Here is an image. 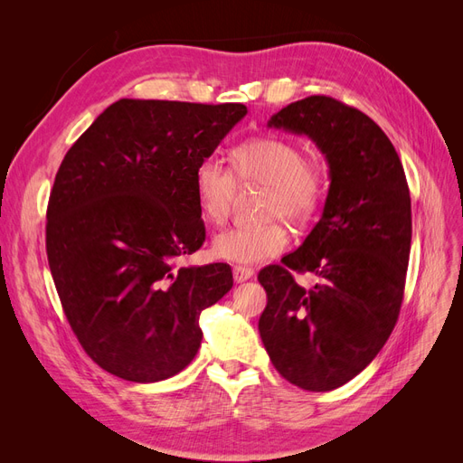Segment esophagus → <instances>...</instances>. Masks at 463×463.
Returning a JSON list of instances; mask_svg holds the SVG:
<instances>
[{
    "label": "esophagus",
    "mask_w": 463,
    "mask_h": 463,
    "mask_svg": "<svg viewBox=\"0 0 463 463\" xmlns=\"http://www.w3.org/2000/svg\"><path fill=\"white\" fill-rule=\"evenodd\" d=\"M253 269H249V266H233V279L237 284H241V282H247L249 278H253Z\"/></svg>",
    "instance_id": "1"
}]
</instances>
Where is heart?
<instances>
[{
	"label": "heart",
	"instance_id": "b5f03b06",
	"mask_svg": "<svg viewBox=\"0 0 463 463\" xmlns=\"http://www.w3.org/2000/svg\"><path fill=\"white\" fill-rule=\"evenodd\" d=\"M237 180L241 187H264V216L303 223L311 220L326 193V170L318 158L303 156L298 143L282 137L249 138L233 150L232 172L214 158L203 160L193 175L203 218L222 223L230 216ZM289 235L279 222L233 226L213 241V255L228 262L253 264L284 253Z\"/></svg>",
	"mask_w": 463,
	"mask_h": 463
}]
</instances>
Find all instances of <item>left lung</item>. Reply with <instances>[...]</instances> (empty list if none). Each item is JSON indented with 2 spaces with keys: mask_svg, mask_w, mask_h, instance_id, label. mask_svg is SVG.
Here are the masks:
<instances>
[{
  "mask_svg": "<svg viewBox=\"0 0 463 463\" xmlns=\"http://www.w3.org/2000/svg\"><path fill=\"white\" fill-rule=\"evenodd\" d=\"M269 128L307 135L328 162L322 216L301 247L259 272L266 309L259 332L288 383L328 392L352 381L396 326L411 249V199L398 152L363 111L309 96ZM311 271L309 290L292 279Z\"/></svg>",
  "mask_w": 463,
  "mask_h": 463,
  "instance_id": "8db88e82",
  "label": "left lung"
}]
</instances>
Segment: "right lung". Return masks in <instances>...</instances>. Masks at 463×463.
Returning <instances> with one entry per match:
<instances>
[{
    "label": "right lung",
    "instance_id": "obj_1",
    "mask_svg": "<svg viewBox=\"0 0 463 463\" xmlns=\"http://www.w3.org/2000/svg\"><path fill=\"white\" fill-rule=\"evenodd\" d=\"M243 104L121 98L69 148L48 203L46 253L65 317L89 357L158 383L197 355L199 317L233 286L230 264L181 266L204 243L197 165Z\"/></svg>",
    "mask_w": 463,
    "mask_h": 463
}]
</instances>
